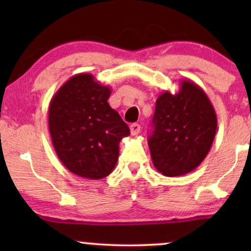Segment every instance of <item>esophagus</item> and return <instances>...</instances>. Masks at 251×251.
<instances>
[{
  "label": "esophagus",
  "instance_id": "1",
  "mask_svg": "<svg viewBox=\"0 0 251 251\" xmlns=\"http://www.w3.org/2000/svg\"><path fill=\"white\" fill-rule=\"evenodd\" d=\"M129 131H131L132 135L138 134L140 132V125H139V124H137V123L132 124V125L129 126Z\"/></svg>",
  "mask_w": 251,
  "mask_h": 251
}]
</instances>
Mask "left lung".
I'll return each mask as SVG.
<instances>
[{"mask_svg":"<svg viewBox=\"0 0 251 251\" xmlns=\"http://www.w3.org/2000/svg\"><path fill=\"white\" fill-rule=\"evenodd\" d=\"M152 124L149 148L154 168L166 177H177L205 159L217 117L205 92L192 80L181 79L177 93L165 91L158 97Z\"/></svg>","mask_w":251,"mask_h":251,"instance_id":"obj_1","label":"left lung"}]
</instances>
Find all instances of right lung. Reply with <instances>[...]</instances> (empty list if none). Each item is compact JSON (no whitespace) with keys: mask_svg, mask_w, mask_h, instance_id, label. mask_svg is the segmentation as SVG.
Masks as SVG:
<instances>
[{"mask_svg":"<svg viewBox=\"0 0 251 251\" xmlns=\"http://www.w3.org/2000/svg\"><path fill=\"white\" fill-rule=\"evenodd\" d=\"M109 86L88 73L75 74L50 102L48 126L54 150L72 174L101 179L113 171L128 126L108 105Z\"/></svg>","mask_w":251,"mask_h":251,"instance_id":"1","label":"right lung"}]
</instances>
